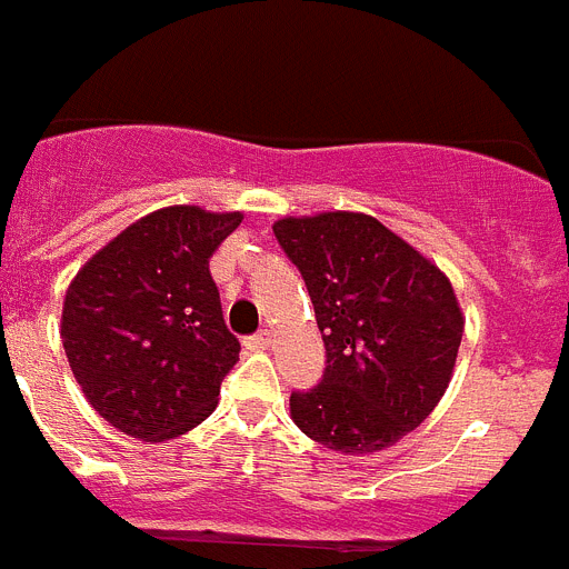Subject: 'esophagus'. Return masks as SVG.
<instances>
[{"mask_svg": "<svg viewBox=\"0 0 569 569\" xmlns=\"http://www.w3.org/2000/svg\"><path fill=\"white\" fill-rule=\"evenodd\" d=\"M243 346H247L250 351H264L267 346H270V331H258V335L247 337V340H243Z\"/></svg>", "mask_w": 569, "mask_h": 569, "instance_id": "obj_1", "label": "esophagus"}]
</instances>
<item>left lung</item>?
Wrapping results in <instances>:
<instances>
[{
    "mask_svg": "<svg viewBox=\"0 0 569 569\" xmlns=\"http://www.w3.org/2000/svg\"><path fill=\"white\" fill-rule=\"evenodd\" d=\"M326 342V375L290 396L293 425L349 457L396 445L445 396L465 317L430 258L363 211L273 223Z\"/></svg>",
    "mask_w": 569,
    "mask_h": 569,
    "instance_id": "obj_1",
    "label": "left lung"
}]
</instances>
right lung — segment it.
Wrapping results in <instances>:
<instances>
[{
  "label": "right lung",
  "mask_w": 569,
  "mask_h": 569,
  "mask_svg": "<svg viewBox=\"0 0 569 569\" xmlns=\"http://www.w3.org/2000/svg\"><path fill=\"white\" fill-rule=\"evenodd\" d=\"M241 211L166 206L139 218L78 270L60 337L92 410L121 433L166 442L218 407L238 363L209 258Z\"/></svg>",
  "instance_id": "right-lung-1"
}]
</instances>
